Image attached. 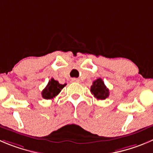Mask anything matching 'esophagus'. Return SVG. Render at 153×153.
<instances>
[{
    "label": "esophagus",
    "mask_w": 153,
    "mask_h": 153,
    "mask_svg": "<svg viewBox=\"0 0 153 153\" xmlns=\"http://www.w3.org/2000/svg\"><path fill=\"white\" fill-rule=\"evenodd\" d=\"M72 81H73V82H80V80L77 79V78H72Z\"/></svg>",
    "instance_id": "esophagus-1"
}]
</instances>
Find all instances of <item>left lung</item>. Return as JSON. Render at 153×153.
I'll use <instances>...</instances> for the list:
<instances>
[{"instance_id": "1", "label": "left lung", "mask_w": 153, "mask_h": 153, "mask_svg": "<svg viewBox=\"0 0 153 153\" xmlns=\"http://www.w3.org/2000/svg\"><path fill=\"white\" fill-rule=\"evenodd\" d=\"M91 92L97 100H105L109 95V89L101 78H97L93 82L92 86L91 87Z\"/></svg>"}]
</instances>
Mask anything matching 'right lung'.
<instances>
[{
  "label": "right lung",
  "instance_id": "1",
  "mask_svg": "<svg viewBox=\"0 0 153 153\" xmlns=\"http://www.w3.org/2000/svg\"><path fill=\"white\" fill-rule=\"evenodd\" d=\"M66 85V84L61 85L53 78H51L49 81L46 88H44L41 92L43 98L46 100H52L56 97L60 93L61 90Z\"/></svg>",
  "mask_w": 153,
  "mask_h": 153
}]
</instances>
